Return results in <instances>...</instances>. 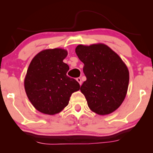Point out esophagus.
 Here are the masks:
<instances>
[{
	"instance_id": "34e87169",
	"label": "esophagus",
	"mask_w": 153,
	"mask_h": 153,
	"mask_svg": "<svg viewBox=\"0 0 153 153\" xmlns=\"http://www.w3.org/2000/svg\"><path fill=\"white\" fill-rule=\"evenodd\" d=\"M76 81H78L79 84L81 85V83H82V81H81V79L80 77H78V78H76Z\"/></svg>"
}]
</instances>
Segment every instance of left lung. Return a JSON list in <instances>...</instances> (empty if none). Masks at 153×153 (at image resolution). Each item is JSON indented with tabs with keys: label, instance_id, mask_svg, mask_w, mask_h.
I'll return each mask as SVG.
<instances>
[{
	"label": "left lung",
	"instance_id": "left-lung-1",
	"mask_svg": "<svg viewBox=\"0 0 153 153\" xmlns=\"http://www.w3.org/2000/svg\"><path fill=\"white\" fill-rule=\"evenodd\" d=\"M77 56L83 62L86 81L81 86L88 107L99 115L116 111L124 101L129 71L118 54L104 44L78 45Z\"/></svg>",
	"mask_w": 153,
	"mask_h": 153
}]
</instances>
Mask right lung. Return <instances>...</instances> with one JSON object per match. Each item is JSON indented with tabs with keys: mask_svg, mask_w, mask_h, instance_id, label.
<instances>
[{
	"mask_svg": "<svg viewBox=\"0 0 153 153\" xmlns=\"http://www.w3.org/2000/svg\"><path fill=\"white\" fill-rule=\"evenodd\" d=\"M68 51L62 49L43 50L37 54L27 70L24 88L31 104L39 112L58 114L68 106L70 96L80 85L67 76L68 65L63 62Z\"/></svg>",
	"mask_w": 153,
	"mask_h": 153,
	"instance_id": "1",
	"label": "right lung"
}]
</instances>
